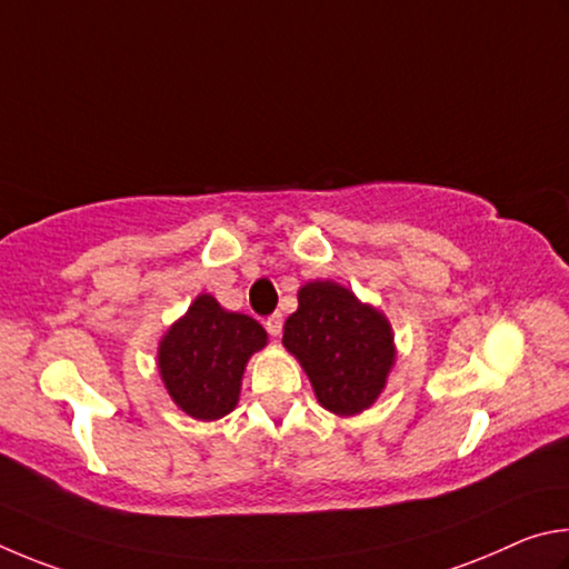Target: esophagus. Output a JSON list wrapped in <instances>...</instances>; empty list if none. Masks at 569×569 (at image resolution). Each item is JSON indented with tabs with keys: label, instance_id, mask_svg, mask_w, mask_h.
I'll list each match as a JSON object with an SVG mask.
<instances>
[{
	"label": "esophagus",
	"instance_id": "obj_1",
	"mask_svg": "<svg viewBox=\"0 0 569 569\" xmlns=\"http://www.w3.org/2000/svg\"><path fill=\"white\" fill-rule=\"evenodd\" d=\"M282 315L279 312H274V315H269L267 317V322H264V327H267V332L272 335V337H279V332H282Z\"/></svg>",
	"mask_w": 569,
	"mask_h": 569
}]
</instances>
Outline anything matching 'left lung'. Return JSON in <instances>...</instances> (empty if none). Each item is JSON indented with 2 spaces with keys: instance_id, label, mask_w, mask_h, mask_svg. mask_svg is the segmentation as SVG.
<instances>
[{
  "instance_id": "left-lung-1",
  "label": "left lung",
  "mask_w": 569,
  "mask_h": 569,
  "mask_svg": "<svg viewBox=\"0 0 569 569\" xmlns=\"http://www.w3.org/2000/svg\"><path fill=\"white\" fill-rule=\"evenodd\" d=\"M297 300L300 307L287 317L282 345L300 360L317 400L340 417L367 410L395 365L387 317L332 279L307 282Z\"/></svg>"
}]
</instances>
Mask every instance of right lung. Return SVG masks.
I'll return each mask as SVG.
<instances>
[{"label": "right lung", "mask_w": 569, "mask_h": 569, "mask_svg": "<svg viewBox=\"0 0 569 569\" xmlns=\"http://www.w3.org/2000/svg\"><path fill=\"white\" fill-rule=\"evenodd\" d=\"M264 345L267 332L257 320L199 295L159 342L157 367L179 410L212 422L234 410L247 360Z\"/></svg>", "instance_id": "right-lung-1"}]
</instances>
